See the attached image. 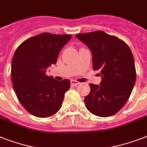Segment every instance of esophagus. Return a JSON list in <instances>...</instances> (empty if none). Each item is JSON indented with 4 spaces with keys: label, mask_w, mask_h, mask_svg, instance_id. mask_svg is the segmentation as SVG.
<instances>
[{
    "label": "esophagus",
    "mask_w": 147,
    "mask_h": 147,
    "mask_svg": "<svg viewBox=\"0 0 147 147\" xmlns=\"http://www.w3.org/2000/svg\"><path fill=\"white\" fill-rule=\"evenodd\" d=\"M80 82H78V81H76V80H71V85H73V86H77L78 85H79Z\"/></svg>",
    "instance_id": "1"
}]
</instances>
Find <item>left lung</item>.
<instances>
[{
    "label": "left lung",
    "instance_id": "left-lung-1",
    "mask_svg": "<svg viewBox=\"0 0 147 147\" xmlns=\"http://www.w3.org/2000/svg\"><path fill=\"white\" fill-rule=\"evenodd\" d=\"M76 37L89 47L93 69L99 70L102 77L100 85L89 84L85 106L98 117L112 116L124 106L134 86L137 74L132 52L123 40L103 31L80 33Z\"/></svg>",
    "mask_w": 147,
    "mask_h": 147
}]
</instances>
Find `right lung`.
<instances>
[{
	"label": "right lung",
	"mask_w": 147,
	"mask_h": 147,
	"mask_svg": "<svg viewBox=\"0 0 147 147\" xmlns=\"http://www.w3.org/2000/svg\"><path fill=\"white\" fill-rule=\"evenodd\" d=\"M71 35L38 34L23 42L15 51L11 64L13 88L25 109L38 117H48L60 109L70 81L55 80L47 69L55 64Z\"/></svg>",
	"instance_id": "right-lung-1"
}]
</instances>
